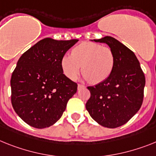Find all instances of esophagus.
<instances>
[{"instance_id":"obj_1","label":"esophagus","mask_w":156,"mask_h":156,"mask_svg":"<svg viewBox=\"0 0 156 156\" xmlns=\"http://www.w3.org/2000/svg\"><path fill=\"white\" fill-rule=\"evenodd\" d=\"M86 86L84 85H82V84H78V90H81V89H83L85 88Z\"/></svg>"}]
</instances>
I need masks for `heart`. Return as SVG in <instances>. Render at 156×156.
<instances>
[{
	"instance_id": "b5f03b06",
	"label": "heart",
	"mask_w": 156,
	"mask_h": 156,
	"mask_svg": "<svg viewBox=\"0 0 156 156\" xmlns=\"http://www.w3.org/2000/svg\"><path fill=\"white\" fill-rule=\"evenodd\" d=\"M115 55L110 48L93 42H83L74 48L71 55H66L61 59L63 74L74 80L81 70L83 77L93 84L104 82L112 74Z\"/></svg>"
}]
</instances>
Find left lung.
Returning a JSON list of instances; mask_svg holds the SVG:
<instances>
[{"label": "left lung", "mask_w": 156, "mask_h": 156, "mask_svg": "<svg viewBox=\"0 0 156 156\" xmlns=\"http://www.w3.org/2000/svg\"><path fill=\"white\" fill-rule=\"evenodd\" d=\"M94 41L108 44L114 53L115 65L106 80L87 87L90 98L86 108L99 125L114 129L126 124L140 108L144 74L135 54L117 40L105 36Z\"/></svg>", "instance_id": "1"}]
</instances>
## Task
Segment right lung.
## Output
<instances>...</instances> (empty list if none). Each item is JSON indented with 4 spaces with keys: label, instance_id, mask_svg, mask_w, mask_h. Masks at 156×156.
<instances>
[{
    "label": "right lung",
    "instance_id": "obj_1",
    "mask_svg": "<svg viewBox=\"0 0 156 156\" xmlns=\"http://www.w3.org/2000/svg\"><path fill=\"white\" fill-rule=\"evenodd\" d=\"M78 40L45 38L20 56L11 78L12 105L30 126L44 129L62 116L78 85L63 74L61 59Z\"/></svg>",
    "mask_w": 156,
    "mask_h": 156
}]
</instances>
